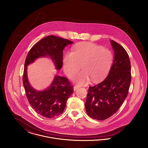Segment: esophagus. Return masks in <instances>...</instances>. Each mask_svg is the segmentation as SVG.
Wrapping results in <instances>:
<instances>
[{"instance_id": "1", "label": "esophagus", "mask_w": 148, "mask_h": 148, "mask_svg": "<svg viewBox=\"0 0 148 148\" xmlns=\"http://www.w3.org/2000/svg\"><path fill=\"white\" fill-rule=\"evenodd\" d=\"M80 86H78V85H75L74 86V90L75 91V90H76L77 89H78L79 88Z\"/></svg>"}]
</instances>
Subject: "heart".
I'll return each instance as SVG.
<instances>
[{
	"label": "heart",
	"instance_id": "b5f03b06",
	"mask_svg": "<svg viewBox=\"0 0 148 148\" xmlns=\"http://www.w3.org/2000/svg\"><path fill=\"white\" fill-rule=\"evenodd\" d=\"M113 54L109 50L92 42H82L75 45L73 52L66 53L63 59V69L68 77H73L79 84H85L92 79L101 80L108 74L113 65Z\"/></svg>",
	"mask_w": 148,
	"mask_h": 148
}]
</instances>
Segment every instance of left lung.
I'll return each mask as SVG.
<instances>
[{"label": "left lung", "mask_w": 148, "mask_h": 148, "mask_svg": "<svg viewBox=\"0 0 148 148\" xmlns=\"http://www.w3.org/2000/svg\"><path fill=\"white\" fill-rule=\"evenodd\" d=\"M115 58L107 77L90 86L85 104L90 118L104 120L112 116L127 98L132 80L130 61L127 51L118 42L110 41Z\"/></svg>", "instance_id": "1"}]
</instances>
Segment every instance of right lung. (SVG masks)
Here are the masks:
<instances>
[{
  "mask_svg": "<svg viewBox=\"0 0 148 148\" xmlns=\"http://www.w3.org/2000/svg\"><path fill=\"white\" fill-rule=\"evenodd\" d=\"M73 42L54 35L47 36L34 44L27 56L23 75V83L29 103L39 115L53 118L63 113L66 101L74 92L73 86L66 77L56 75L50 86L44 91H36L29 83L27 65L39 57L49 56L58 70L63 65V50Z\"/></svg>",
  "mask_w": 148,
  "mask_h": 148,
  "instance_id": "right-lung-1",
  "label": "right lung"
}]
</instances>
